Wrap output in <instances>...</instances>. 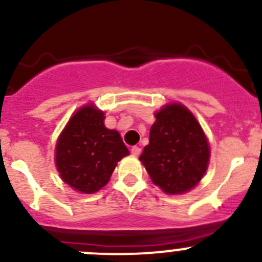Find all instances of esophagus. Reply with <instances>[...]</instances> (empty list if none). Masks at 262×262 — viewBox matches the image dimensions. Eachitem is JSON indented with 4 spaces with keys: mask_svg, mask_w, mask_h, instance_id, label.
<instances>
[{
    "mask_svg": "<svg viewBox=\"0 0 262 262\" xmlns=\"http://www.w3.org/2000/svg\"><path fill=\"white\" fill-rule=\"evenodd\" d=\"M130 152H132V155L134 156V157H137V156H139V153H141V148L134 146V147H132Z\"/></svg>",
    "mask_w": 262,
    "mask_h": 262,
    "instance_id": "obj_1",
    "label": "esophagus"
}]
</instances>
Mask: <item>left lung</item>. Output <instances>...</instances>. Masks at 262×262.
Wrapping results in <instances>:
<instances>
[{
	"label": "left lung",
	"instance_id": "left-lung-1",
	"mask_svg": "<svg viewBox=\"0 0 262 262\" xmlns=\"http://www.w3.org/2000/svg\"><path fill=\"white\" fill-rule=\"evenodd\" d=\"M149 143L139 161L150 180L165 194L194 189L208 170L210 146L195 115L181 102H167L155 113Z\"/></svg>",
	"mask_w": 262,
	"mask_h": 262
}]
</instances>
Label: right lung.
I'll return each mask as SVG.
<instances>
[{"label":"right lung","mask_w":262,"mask_h":262,"mask_svg":"<svg viewBox=\"0 0 262 262\" xmlns=\"http://www.w3.org/2000/svg\"><path fill=\"white\" fill-rule=\"evenodd\" d=\"M105 113L94 102L76 110L58 136L54 163L63 182L82 194L107 184L116 165L129 155L120 133L105 126Z\"/></svg>","instance_id":"add662e5"}]
</instances>
